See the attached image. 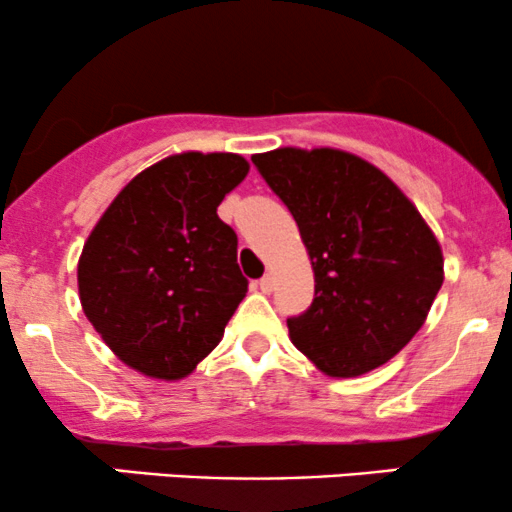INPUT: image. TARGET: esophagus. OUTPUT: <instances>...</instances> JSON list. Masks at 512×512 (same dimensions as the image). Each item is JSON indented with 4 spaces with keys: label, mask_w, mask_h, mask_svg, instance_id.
I'll return each instance as SVG.
<instances>
[{
    "label": "esophagus",
    "mask_w": 512,
    "mask_h": 512,
    "mask_svg": "<svg viewBox=\"0 0 512 512\" xmlns=\"http://www.w3.org/2000/svg\"><path fill=\"white\" fill-rule=\"evenodd\" d=\"M257 286H260L262 293H272L274 289V276L272 274H264L260 281H257Z\"/></svg>",
    "instance_id": "obj_1"
}]
</instances>
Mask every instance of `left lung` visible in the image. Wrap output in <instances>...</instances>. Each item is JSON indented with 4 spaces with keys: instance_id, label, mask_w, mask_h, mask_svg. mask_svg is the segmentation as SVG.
Segmentation results:
<instances>
[{
    "instance_id": "8db88e82",
    "label": "left lung",
    "mask_w": 512,
    "mask_h": 512,
    "mask_svg": "<svg viewBox=\"0 0 512 512\" xmlns=\"http://www.w3.org/2000/svg\"><path fill=\"white\" fill-rule=\"evenodd\" d=\"M252 163L291 211L315 272V298L289 317L291 342L332 378L399 354L443 286V252L383 170L337 149H276Z\"/></svg>"
}]
</instances>
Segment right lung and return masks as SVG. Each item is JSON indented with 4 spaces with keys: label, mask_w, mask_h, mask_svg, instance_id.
Here are the masks:
<instances>
[{
    "label": "right lung",
    "mask_w": 512,
    "mask_h": 512,
    "mask_svg": "<svg viewBox=\"0 0 512 512\" xmlns=\"http://www.w3.org/2000/svg\"><path fill=\"white\" fill-rule=\"evenodd\" d=\"M248 170L238 154L163 158L129 180L88 236L81 305L103 342L139 373L190 375L248 293L236 231L216 214Z\"/></svg>",
    "instance_id": "1"
}]
</instances>
